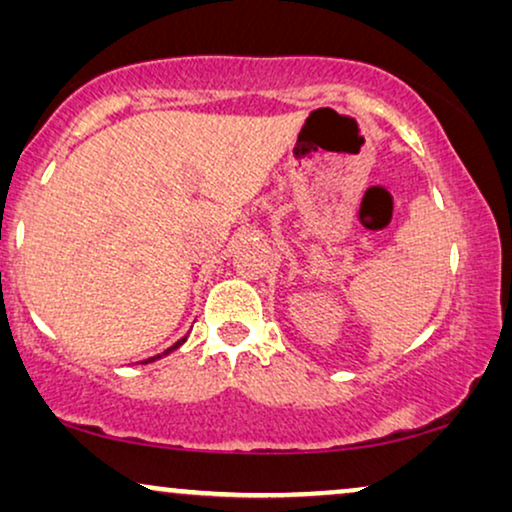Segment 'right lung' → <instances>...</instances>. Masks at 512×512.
Listing matches in <instances>:
<instances>
[{
	"mask_svg": "<svg viewBox=\"0 0 512 512\" xmlns=\"http://www.w3.org/2000/svg\"><path fill=\"white\" fill-rule=\"evenodd\" d=\"M184 342H186V335H184V338H181V340H177V342H174V345H172L170 349H165V352H163V354H156V356H151V359H146V361H142V363H153V361L163 359V356H167V354H170V352H174V349H177V347H181V345H184Z\"/></svg>",
	"mask_w": 512,
	"mask_h": 512,
	"instance_id": "add662e5",
	"label": "right lung"
}]
</instances>
